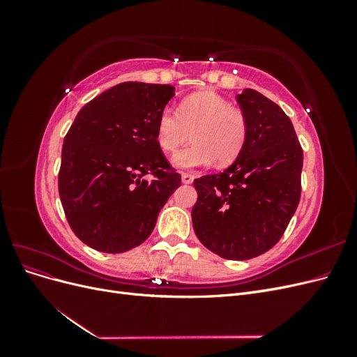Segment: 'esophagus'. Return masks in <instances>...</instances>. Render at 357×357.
<instances>
[{"instance_id":"34e87169","label":"esophagus","mask_w":357,"mask_h":357,"mask_svg":"<svg viewBox=\"0 0 357 357\" xmlns=\"http://www.w3.org/2000/svg\"><path fill=\"white\" fill-rule=\"evenodd\" d=\"M193 178H195V177H193L192 174H189V172H183V174H181V181L185 183V185H190V183L193 181Z\"/></svg>"}]
</instances>
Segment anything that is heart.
<instances>
[{
  "mask_svg": "<svg viewBox=\"0 0 357 357\" xmlns=\"http://www.w3.org/2000/svg\"><path fill=\"white\" fill-rule=\"evenodd\" d=\"M189 135L192 144L172 158L176 167H207L214 159L219 165H228L247 143V116L218 93H193L178 104L177 112L169 107L162 110L156 122V142L165 153H174Z\"/></svg>",
  "mask_w": 357,
  "mask_h": 357,
  "instance_id": "1",
  "label": "heart"
}]
</instances>
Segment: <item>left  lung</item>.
I'll use <instances>...</instances> for the list:
<instances>
[{"instance_id":"8db88e82","label":"left lung","mask_w":357,"mask_h":357,"mask_svg":"<svg viewBox=\"0 0 357 357\" xmlns=\"http://www.w3.org/2000/svg\"><path fill=\"white\" fill-rule=\"evenodd\" d=\"M248 121L240 156L223 172L193 180L192 223L220 257L245 261L282 238L301 199L304 153L289 116L253 89L236 95Z\"/></svg>"}]
</instances>
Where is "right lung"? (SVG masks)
Returning <instances> with one entry per match:
<instances>
[{
	"label": "right lung",
	"mask_w": 357,
	"mask_h": 357,
	"mask_svg": "<svg viewBox=\"0 0 357 357\" xmlns=\"http://www.w3.org/2000/svg\"><path fill=\"white\" fill-rule=\"evenodd\" d=\"M172 96L171 84L125 82L75 116L58 189L70 228L86 245L123 253L144 243L181 185L156 142L158 117Z\"/></svg>",
	"instance_id": "right-lung-1"
}]
</instances>
